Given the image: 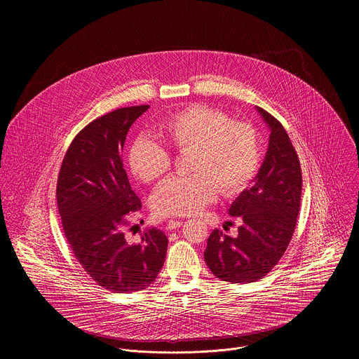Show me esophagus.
<instances>
[{
    "instance_id": "obj_1",
    "label": "esophagus",
    "mask_w": 359,
    "mask_h": 359,
    "mask_svg": "<svg viewBox=\"0 0 359 359\" xmlns=\"http://www.w3.org/2000/svg\"><path fill=\"white\" fill-rule=\"evenodd\" d=\"M182 224H183V222H180V220H169L166 229H168V230H176V229H179Z\"/></svg>"
}]
</instances>
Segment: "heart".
<instances>
[{
	"label": "heart",
	"mask_w": 359,
	"mask_h": 359,
	"mask_svg": "<svg viewBox=\"0 0 359 359\" xmlns=\"http://www.w3.org/2000/svg\"><path fill=\"white\" fill-rule=\"evenodd\" d=\"M165 142L176 151L190 153L189 176L165 182L151 196V209L162 217H186L224 197L243 193L262 165L260 137L252 126L234 122L226 112L191 105L159 125ZM128 165L135 177L156 183L172 168L169 150L153 137L140 135L129 146Z\"/></svg>",
	"instance_id": "heart-1"
}]
</instances>
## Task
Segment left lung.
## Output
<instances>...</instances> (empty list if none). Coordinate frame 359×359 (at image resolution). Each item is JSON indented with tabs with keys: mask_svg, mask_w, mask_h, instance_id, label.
<instances>
[{
	"mask_svg": "<svg viewBox=\"0 0 359 359\" xmlns=\"http://www.w3.org/2000/svg\"><path fill=\"white\" fill-rule=\"evenodd\" d=\"M270 129L263 165L231 203L229 215L238 217V236L215 230L208 238L204 262L220 280L254 283L280 262L292 237L302 189L297 151L283 125L267 111L255 107Z\"/></svg>",
	"mask_w": 359,
	"mask_h": 359,
	"instance_id": "8db88e82",
	"label": "left lung"
}]
</instances>
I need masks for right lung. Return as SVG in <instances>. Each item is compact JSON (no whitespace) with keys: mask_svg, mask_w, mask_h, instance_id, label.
I'll return each mask as SVG.
<instances>
[{"mask_svg":"<svg viewBox=\"0 0 359 359\" xmlns=\"http://www.w3.org/2000/svg\"><path fill=\"white\" fill-rule=\"evenodd\" d=\"M149 105L121 108L85 126L72 140L58 176L57 201L65 237L83 270L114 292L147 288L163 267L168 237L156 227L139 244L125 237L126 215L140 208L122 163L133 122Z\"/></svg>","mask_w":359,"mask_h":359,"instance_id":"right-lung-1","label":"right lung"}]
</instances>
